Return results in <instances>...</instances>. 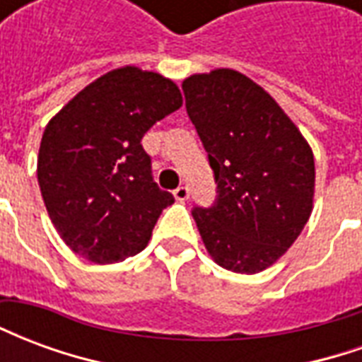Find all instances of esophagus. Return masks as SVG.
<instances>
[{
  "label": "esophagus",
  "instance_id": "esophagus-1",
  "mask_svg": "<svg viewBox=\"0 0 362 362\" xmlns=\"http://www.w3.org/2000/svg\"><path fill=\"white\" fill-rule=\"evenodd\" d=\"M174 197L178 199V202H186L189 197V188L188 186H178V188L174 189Z\"/></svg>",
  "mask_w": 362,
  "mask_h": 362
}]
</instances>
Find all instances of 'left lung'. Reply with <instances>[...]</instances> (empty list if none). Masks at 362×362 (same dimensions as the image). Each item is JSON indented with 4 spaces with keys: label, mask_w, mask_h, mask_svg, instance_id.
<instances>
[{
    "label": "left lung",
    "mask_w": 362,
    "mask_h": 362,
    "mask_svg": "<svg viewBox=\"0 0 362 362\" xmlns=\"http://www.w3.org/2000/svg\"><path fill=\"white\" fill-rule=\"evenodd\" d=\"M186 110L207 151L217 197L194 207L211 258L236 273H259L295 243L312 213L314 155L259 85L233 69L182 83Z\"/></svg>",
    "instance_id": "left-lung-1"
}]
</instances>
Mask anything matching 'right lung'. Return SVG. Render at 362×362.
Returning a JSON list of instances; mask_svg holds the SVG:
<instances>
[{
    "mask_svg": "<svg viewBox=\"0 0 362 362\" xmlns=\"http://www.w3.org/2000/svg\"><path fill=\"white\" fill-rule=\"evenodd\" d=\"M182 106L170 79L137 67L98 77L46 126L38 184L64 243L95 264H114L147 246L174 204L153 180L143 135Z\"/></svg>",
    "mask_w": 362,
    "mask_h": 362,
    "instance_id": "right-lung-1",
    "label": "right lung"
}]
</instances>
